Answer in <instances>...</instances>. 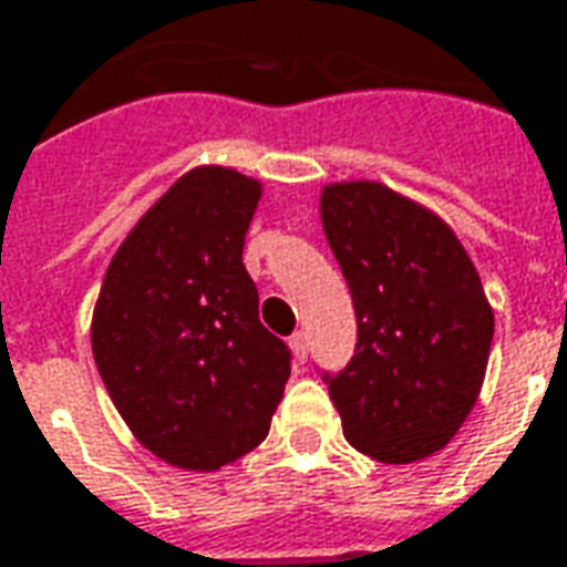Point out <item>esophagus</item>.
Returning <instances> with one entry per match:
<instances>
[{
	"mask_svg": "<svg viewBox=\"0 0 567 567\" xmlns=\"http://www.w3.org/2000/svg\"><path fill=\"white\" fill-rule=\"evenodd\" d=\"M290 349H292V358H296V361H306V354H308L306 330H296V333L290 336Z\"/></svg>",
	"mask_w": 567,
	"mask_h": 567,
	"instance_id": "esophagus-1",
	"label": "esophagus"
}]
</instances>
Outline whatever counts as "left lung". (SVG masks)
Wrapping results in <instances>:
<instances>
[{
	"mask_svg": "<svg viewBox=\"0 0 567 567\" xmlns=\"http://www.w3.org/2000/svg\"><path fill=\"white\" fill-rule=\"evenodd\" d=\"M321 218L358 318L354 358L323 373L346 441L380 463L432 456L485 382L482 277L435 213L380 182L323 187Z\"/></svg>",
	"mask_w": 567,
	"mask_h": 567,
	"instance_id": "obj_1",
	"label": "left lung"
}]
</instances>
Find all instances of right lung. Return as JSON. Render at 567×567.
Masks as SVG:
<instances>
[{
  "label": "right lung",
  "mask_w": 567,
  "mask_h": 567,
  "mask_svg": "<svg viewBox=\"0 0 567 567\" xmlns=\"http://www.w3.org/2000/svg\"><path fill=\"white\" fill-rule=\"evenodd\" d=\"M261 185L225 166L182 175L107 265L92 354L151 454L213 472L259 447L290 380V349L259 321L244 240Z\"/></svg>",
  "instance_id": "right-lung-1"
}]
</instances>
